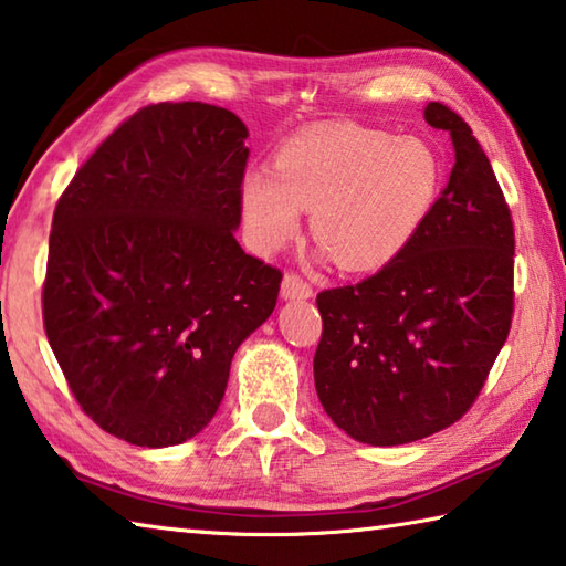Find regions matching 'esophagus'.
Here are the masks:
<instances>
[{
	"label": "esophagus",
	"instance_id": "esophagus-1",
	"mask_svg": "<svg viewBox=\"0 0 566 566\" xmlns=\"http://www.w3.org/2000/svg\"><path fill=\"white\" fill-rule=\"evenodd\" d=\"M282 296H284V300H310L312 284L306 282L302 274L286 272L284 282H282Z\"/></svg>",
	"mask_w": 566,
	"mask_h": 566
}]
</instances>
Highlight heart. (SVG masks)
I'll use <instances>...</instances> for the list:
<instances>
[{"label": "heart", "instance_id": "heart-1", "mask_svg": "<svg viewBox=\"0 0 566 566\" xmlns=\"http://www.w3.org/2000/svg\"><path fill=\"white\" fill-rule=\"evenodd\" d=\"M442 161L419 137L329 127L302 134L274 157V171L242 181L247 234L276 252L300 234L302 209L344 270H379L405 252L437 202Z\"/></svg>", "mask_w": 566, "mask_h": 566}]
</instances>
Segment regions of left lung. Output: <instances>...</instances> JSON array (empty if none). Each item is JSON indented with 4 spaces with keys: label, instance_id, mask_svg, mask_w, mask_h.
<instances>
[{
    "label": "left lung",
    "instance_id": "left-lung-1",
    "mask_svg": "<svg viewBox=\"0 0 566 566\" xmlns=\"http://www.w3.org/2000/svg\"><path fill=\"white\" fill-rule=\"evenodd\" d=\"M424 119L454 147L427 222L377 274L317 294V397L334 424L375 447L462 419L514 317V224L490 159L447 104L429 102Z\"/></svg>",
    "mask_w": 566,
    "mask_h": 566
}]
</instances>
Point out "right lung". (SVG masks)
<instances>
[{
    "label": "right lung",
    "instance_id": "right-lung-1",
    "mask_svg": "<svg viewBox=\"0 0 566 566\" xmlns=\"http://www.w3.org/2000/svg\"><path fill=\"white\" fill-rule=\"evenodd\" d=\"M247 127L202 102L124 119L54 207L42 319L84 415L137 447L202 432L282 272L234 239Z\"/></svg>",
    "mask_w": 566,
    "mask_h": 566
}]
</instances>
